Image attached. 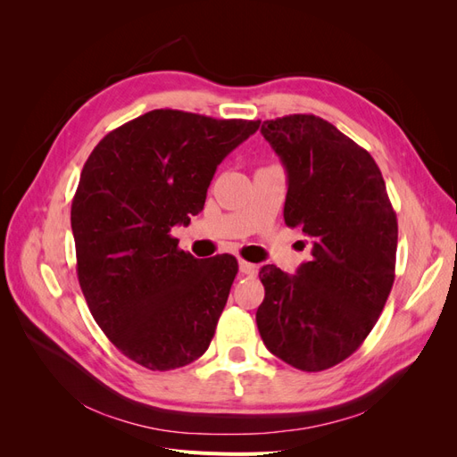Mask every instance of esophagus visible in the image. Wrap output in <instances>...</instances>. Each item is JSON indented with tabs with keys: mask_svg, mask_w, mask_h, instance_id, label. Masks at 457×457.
Returning <instances> with one entry per match:
<instances>
[{
	"mask_svg": "<svg viewBox=\"0 0 457 457\" xmlns=\"http://www.w3.org/2000/svg\"><path fill=\"white\" fill-rule=\"evenodd\" d=\"M259 270V267L257 265H253V262H247V261H244V259H240V272L242 274H255Z\"/></svg>",
	"mask_w": 457,
	"mask_h": 457,
	"instance_id": "1",
	"label": "esophagus"
}]
</instances>
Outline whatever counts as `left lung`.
Returning a JSON list of instances; mask_svg holds the SVG:
<instances>
[{
  "label": "left lung",
  "mask_w": 457,
  "mask_h": 457,
  "mask_svg": "<svg viewBox=\"0 0 457 457\" xmlns=\"http://www.w3.org/2000/svg\"><path fill=\"white\" fill-rule=\"evenodd\" d=\"M287 171L284 220L312 240L297 274L259 270L255 320L267 349L289 366L322 371L368 337L395 282L398 223L370 152L314 114L262 121Z\"/></svg>",
  "instance_id": "left-lung-1"
}]
</instances>
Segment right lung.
Wrapping results in <instances>:
<instances>
[{
  "mask_svg": "<svg viewBox=\"0 0 457 457\" xmlns=\"http://www.w3.org/2000/svg\"><path fill=\"white\" fill-rule=\"evenodd\" d=\"M259 123L150 110L104 135L81 170L71 212L79 287L133 362L168 371L210 347L238 261L195 259L170 232L204 210L217 165Z\"/></svg>",
  "mask_w": 457,
  "mask_h": 457,
  "instance_id": "1",
  "label": "right lung"
}]
</instances>
